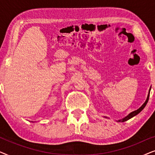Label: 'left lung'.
I'll return each instance as SVG.
<instances>
[{
  "mask_svg": "<svg viewBox=\"0 0 155 155\" xmlns=\"http://www.w3.org/2000/svg\"><path fill=\"white\" fill-rule=\"evenodd\" d=\"M150 90H151V87H150V90H149V92H148V95H147V99H146V101H145V103H144L142 105L141 107H140L138 109H137V110H135V111H134L131 112V113L129 114L128 116H126V117H124V118H122V119L117 120H116V121H117V122H125V121H126V120H129V119H130L131 118L134 117L135 116L137 115V114H138L140 113V112L141 111H143V109H144V108L145 107L146 104H147V102H148V100H149V97H150ZM104 117H105V116H104ZM105 118H107V117H105Z\"/></svg>",
  "mask_w": 155,
  "mask_h": 155,
  "instance_id": "1",
  "label": "left lung"
}]
</instances>
